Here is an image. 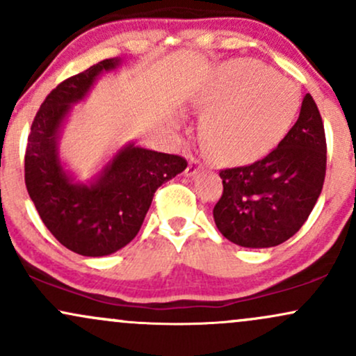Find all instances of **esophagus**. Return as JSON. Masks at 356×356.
<instances>
[{"instance_id": "esophagus-1", "label": "esophagus", "mask_w": 356, "mask_h": 356, "mask_svg": "<svg viewBox=\"0 0 356 356\" xmlns=\"http://www.w3.org/2000/svg\"><path fill=\"white\" fill-rule=\"evenodd\" d=\"M201 169H202L201 162H199L197 159H191L189 165H187V169H186V175L187 177H194V175L197 174Z\"/></svg>"}]
</instances>
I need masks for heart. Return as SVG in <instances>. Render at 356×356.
<instances>
[{
  "instance_id": "1",
  "label": "heart",
  "mask_w": 356,
  "mask_h": 356,
  "mask_svg": "<svg viewBox=\"0 0 356 356\" xmlns=\"http://www.w3.org/2000/svg\"><path fill=\"white\" fill-rule=\"evenodd\" d=\"M194 104L207 110L201 124L204 149L219 161L243 162L283 140L295 120L298 92L257 61L232 60L195 92Z\"/></svg>"
}]
</instances>
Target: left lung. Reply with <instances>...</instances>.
I'll list each match as a JSON object with an SVG mask.
<instances>
[{
	"mask_svg": "<svg viewBox=\"0 0 356 356\" xmlns=\"http://www.w3.org/2000/svg\"><path fill=\"white\" fill-rule=\"evenodd\" d=\"M326 138L313 97L273 152L251 165L220 170L222 195L214 206L220 234L243 248H273L295 236L320 197Z\"/></svg>",
	"mask_w": 356,
	"mask_h": 356,
	"instance_id": "obj_1",
	"label": "left lung"
}]
</instances>
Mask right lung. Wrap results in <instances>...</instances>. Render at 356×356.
I'll use <instances>...</instances> for the list:
<instances>
[{"label": "right lung", "instance_id": "obj_1", "mask_svg": "<svg viewBox=\"0 0 356 356\" xmlns=\"http://www.w3.org/2000/svg\"><path fill=\"white\" fill-rule=\"evenodd\" d=\"M120 63V58L99 61L51 90L36 113L24 155V182L43 224L60 244L88 257L127 246L140 231L155 191L187 167L179 155L134 142L122 145L87 182L61 161L60 138L73 105Z\"/></svg>", "mask_w": 356, "mask_h": 356}]
</instances>
